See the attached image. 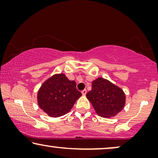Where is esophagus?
<instances>
[{
  "label": "esophagus",
  "instance_id": "34e87169",
  "mask_svg": "<svg viewBox=\"0 0 158 158\" xmlns=\"http://www.w3.org/2000/svg\"><path fill=\"white\" fill-rule=\"evenodd\" d=\"M82 94H83V96H85V95L86 94H87V90H86L85 89H84L83 90H82Z\"/></svg>",
  "mask_w": 158,
  "mask_h": 158
}]
</instances>
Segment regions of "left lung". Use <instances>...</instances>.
<instances>
[{
  "label": "left lung",
  "mask_w": 158,
  "mask_h": 158,
  "mask_svg": "<svg viewBox=\"0 0 158 158\" xmlns=\"http://www.w3.org/2000/svg\"><path fill=\"white\" fill-rule=\"evenodd\" d=\"M95 111L101 117L111 118L119 113L126 102L122 88L103 77L92 82V89L86 94Z\"/></svg>",
  "instance_id": "1"
}]
</instances>
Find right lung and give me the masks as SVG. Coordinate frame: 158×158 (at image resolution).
I'll return each mask as SVG.
<instances>
[{"label": "right lung", "mask_w": 158, "mask_h": 158, "mask_svg": "<svg viewBox=\"0 0 158 158\" xmlns=\"http://www.w3.org/2000/svg\"><path fill=\"white\" fill-rule=\"evenodd\" d=\"M81 96L76 83L60 73L43 83L38 91L37 102L40 109L49 116L60 117L68 113Z\"/></svg>", "instance_id": "1"}]
</instances>
